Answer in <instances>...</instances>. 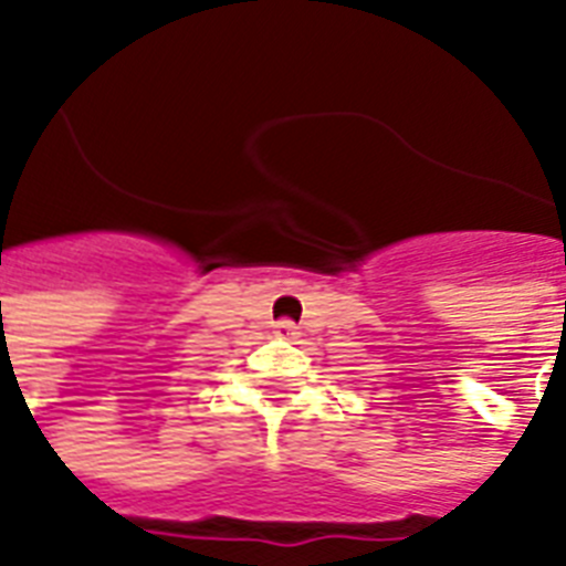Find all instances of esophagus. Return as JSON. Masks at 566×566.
Returning a JSON list of instances; mask_svg holds the SVG:
<instances>
[{
    "mask_svg": "<svg viewBox=\"0 0 566 566\" xmlns=\"http://www.w3.org/2000/svg\"><path fill=\"white\" fill-rule=\"evenodd\" d=\"M275 337H284V340H291V337H296L300 332H296V323H291V319H279L273 326Z\"/></svg>",
    "mask_w": 566,
    "mask_h": 566,
    "instance_id": "34e87169",
    "label": "esophagus"
}]
</instances>
